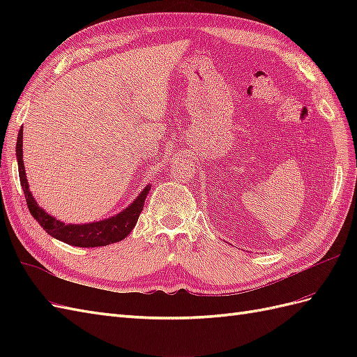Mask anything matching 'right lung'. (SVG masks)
I'll return each instance as SVG.
<instances>
[{"label":"right lung","mask_w":357,"mask_h":357,"mask_svg":"<svg viewBox=\"0 0 357 357\" xmlns=\"http://www.w3.org/2000/svg\"><path fill=\"white\" fill-rule=\"evenodd\" d=\"M24 129H19L17 142H16V158H17V167H19V178L20 186L24 189L26 205L29 208V213L32 214L43 229H45L53 238H56L62 243L75 245V247H102L109 245L117 241H122L123 238L131 234L134 226L137 225V220L139 214L143 211L144 201L147 198V193L150 190V185H147L142 193L135 198L134 202H131L128 207L119 214L113 215V218L104 219L100 222L92 223H83V225H67L53 215L47 214L43 210L40 205L36 202L34 197L29 190V185L25 174L24 167Z\"/></svg>","instance_id":"obj_1"}]
</instances>
